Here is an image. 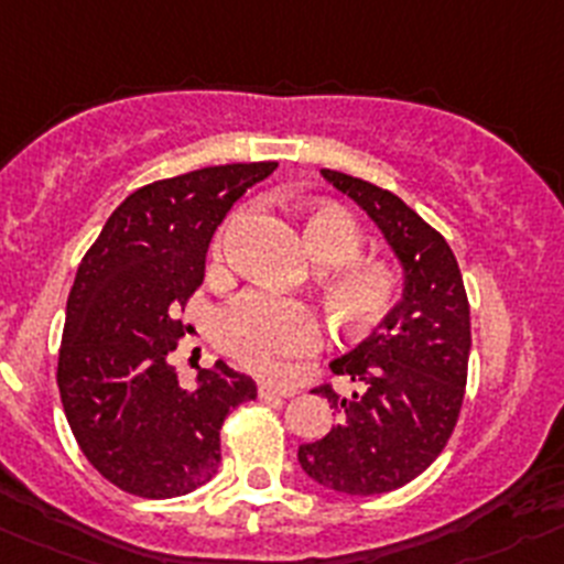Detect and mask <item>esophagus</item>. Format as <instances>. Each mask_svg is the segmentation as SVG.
I'll list each match as a JSON object with an SVG mask.
<instances>
[{
	"label": "esophagus",
	"mask_w": 564,
	"mask_h": 564,
	"mask_svg": "<svg viewBox=\"0 0 564 564\" xmlns=\"http://www.w3.org/2000/svg\"><path fill=\"white\" fill-rule=\"evenodd\" d=\"M258 394H261V398H292L294 389L281 387V383H272V381H261L258 383Z\"/></svg>",
	"instance_id": "esophagus-1"
}]
</instances>
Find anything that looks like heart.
<instances>
[{"mask_svg": "<svg viewBox=\"0 0 564 564\" xmlns=\"http://www.w3.org/2000/svg\"><path fill=\"white\" fill-rule=\"evenodd\" d=\"M303 234L323 272L328 308L345 328L370 330L387 317L401 297V272L387 261L356 258L361 250L359 223L336 205H314L303 217ZM217 261L223 239L217 241ZM217 341L241 367L261 376H281L286 361L312 356L323 345L317 312L292 297L245 292L217 314Z\"/></svg>", "mask_w": 564, "mask_h": 564, "instance_id": "b5f03b06", "label": "heart"}]
</instances>
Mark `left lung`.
Wrapping results in <instances>:
<instances>
[{
    "instance_id": "8db88e82",
    "label": "left lung",
    "mask_w": 564,
    "mask_h": 564,
    "mask_svg": "<svg viewBox=\"0 0 564 564\" xmlns=\"http://www.w3.org/2000/svg\"><path fill=\"white\" fill-rule=\"evenodd\" d=\"M323 177L361 205L401 258L403 300L356 350L330 370L361 383L339 398L314 387L339 414L323 440L300 445V467L345 496H381L417 478L459 420L470 359V303L454 250L398 194L361 177L323 170Z\"/></svg>"
}]
</instances>
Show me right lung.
Returning <instances> with one entry per match:
<instances>
[{
    "mask_svg": "<svg viewBox=\"0 0 564 564\" xmlns=\"http://www.w3.org/2000/svg\"><path fill=\"white\" fill-rule=\"evenodd\" d=\"M278 163H225L155 181L110 214L68 292L57 389L94 470L139 498H177L214 478L219 429L256 381L217 361L192 389L170 356L192 330L177 312L205 278L230 205Z\"/></svg>",
    "mask_w": 564,
    "mask_h": 564,
    "instance_id": "obj_1",
    "label": "right lung"
}]
</instances>
